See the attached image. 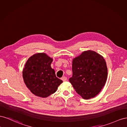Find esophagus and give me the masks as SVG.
Returning <instances> with one entry per match:
<instances>
[{
    "instance_id": "obj_1",
    "label": "esophagus",
    "mask_w": 127,
    "mask_h": 127,
    "mask_svg": "<svg viewBox=\"0 0 127 127\" xmlns=\"http://www.w3.org/2000/svg\"><path fill=\"white\" fill-rule=\"evenodd\" d=\"M61 79L62 80H63V81H67V78H66V77H63L62 78H61Z\"/></svg>"
}]
</instances>
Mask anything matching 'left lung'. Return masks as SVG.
Listing matches in <instances>:
<instances>
[{
    "mask_svg": "<svg viewBox=\"0 0 127 127\" xmlns=\"http://www.w3.org/2000/svg\"><path fill=\"white\" fill-rule=\"evenodd\" d=\"M73 75L69 81L75 90L86 99L95 97L105 84L107 68L103 57L87 50L72 61Z\"/></svg>",
    "mask_w": 127,
    "mask_h": 127,
    "instance_id": "left-lung-1",
    "label": "left lung"
}]
</instances>
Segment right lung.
<instances>
[{"instance_id": "right-lung-1", "label": "right lung", "mask_w": 127, "mask_h": 127, "mask_svg": "<svg viewBox=\"0 0 127 127\" xmlns=\"http://www.w3.org/2000/svg\"><path fill=\"white\" fill-rule=\"evenodd\" d=\"M53 59L45 53L34 54L28 60L23 70L25 85L34 95L45 98L55 93L63 81L56 77L51 67Z\"/></svg>"}]
</instances>
